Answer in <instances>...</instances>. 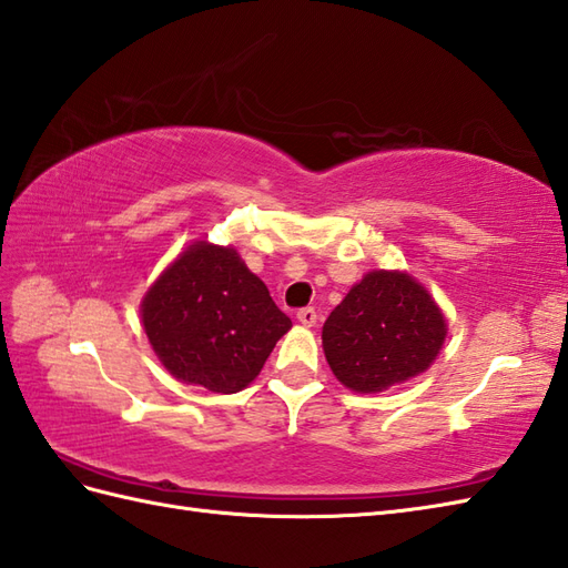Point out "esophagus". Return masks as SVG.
Instances as JSON below:
<instances>
[{
  "instance_id": "1",
  "label": "esophagus",
  "mask_w": 568,
  "mask_h": 568,
  "mask_svg": "<svg viewBox=\"0 0 568 568\" xmlns=\"http://www.w3.org/2000/svg\"><path fill=\"white\" fill-rule=\"evenodd\" d=\"M316 312L312 310V307H304V310H300L297 312V322L302 324V326H314L316 324Z\"/></svg>"
}]
</instances>
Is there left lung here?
<instances>
[{
  "mask_svg": "<svg viewBox=\"0 0 568 568\" xmlns=\"http://www.w3.org/2000/svg\"><path fill=\"white\" fill-rule=\"evenodd\" d=\"M444 338L442 310L413 275L400 271L367 273L322 331L328 367L357 394H376L423 374Z\"/></svg>",
  "mask_w": 568,
  "mask_h": 568,
  "instance_id": "left-lung-1",
  "label": "left lung"
}]
</instances>
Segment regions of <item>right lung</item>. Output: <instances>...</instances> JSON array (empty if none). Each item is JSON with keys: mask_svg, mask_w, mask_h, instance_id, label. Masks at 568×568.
I'll return each instance as SVG.
<instances>
[{"mask_svg": "<svg viewBox=\"0 0 568 568\" xmlns=\"http://www.w3.org/2000/svg\"><path fill=\"white\" fill-rule=\"evenodd\" d=\"M141 322L158 359L213 394L250 386L293 322L232 246L194 242L151 285Z\"/></svg>", "mask_w": 568, "mask_h": 568, "instance_id": "add662e5", "label": "right lung"}]
</instances>
